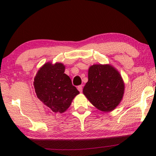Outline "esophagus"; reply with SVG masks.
<instances>
[{
    "mask_svg": "<svg viewBox=\"0 0 156 156\" xmlns=\"http://www.w3.org/2000/svg\"><path fill=\"white\" fill-rule=\"evenodd\" d=\"M77 89L79 91H80V92H82V85H80V86H78Z\"/></svg>",
    "mask_w": 156,
    "mask_h": 156,
    "instance_id": "1",
    "label": "esophagus"
}]
</instances>
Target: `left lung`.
<instances>
[{
    "mask_svg": "<svg viewBox=\"0 0 156 156\" xmlns=\"http://www.w3.org/2000/svg\"><path fill=\"white\" fill-rule=\"evenodd\" d=\"M124 83L119 72L110 65H94L88 71L83 94L102 112H112L122 100Z\"/></svg>",
    "mask_w": 156,
    "mask_h": 156,
    "instance_id": "obj_1",
    "label": "left lung"
}]
</instances>
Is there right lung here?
I'll list each match as a JSON object with an SVG mask.
<instances>
[{"mask_svg": "<svg viewBox=\"0 0 156 156\" xmlns=\"http://www.w3.org/2000/svg\"><path fill=\"white\" fill-rule=\"evenodd\" d=\"M65 69L63 64L48 62L40 67L34 79L38 99L53 112L59 114L65 112L80 94L69 76L65 74Z\"/></svg>", "mask_w": 156, "mask_h": 156, "instance_id": "add662e5", "label": "right lung"}]
</instances>
